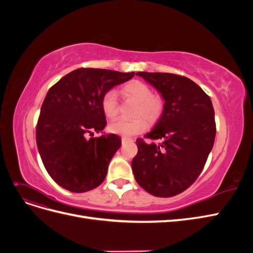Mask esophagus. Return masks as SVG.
Returning a JSON list of instances; mask_svg holds the SVG:
<instances>
[{
	"mask_svg": "<svg viewBox=\"0 0 253 253\" xmlns=\"http://www.w3.org/2000/svg\"><path fill=\"white\" fill-rule=\"evenodd\" d=\"M121 141H122V143H126V142H131V141H133V139L132 138H128V137H122L121 138Z\"/></svg>",
	"mask_w": 253,
	"mask_h": 253,
	"instance_id": "1",
	"label": "esophagus"
}]
</instances>
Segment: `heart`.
Segmentation results:
<instances>
[{
    "label": "heart",
    "mask_w": 253,
    "mask_h": 253,
    "mask_svg": "<svg viewBox=\"0 0 253 253\" xmlns=\"http://www.w3.org/2000/svg\"><path fill=\"white\" fill-rule=\"evenodd\" d=\"M120 94L126 100L136 102L133 110V119H116L109 125V131L129 137L139 134L149 125H154L162 118L166 108L165 98L159 94H153L152 88L139 80H132L120 88ZM101 110L108 118H115L119 112V103L116 91H105L100 100Z\"/></svg>",
    "instance_id": "1"
}]
</instances>
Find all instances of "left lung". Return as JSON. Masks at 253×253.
I'll return each instance as SVG.
<instances>
[{
    "label": "left lung",
    "mask_w": 253,
    "mask_h": 253,
    "mask_svg": "<svg viewBox=\"0 0 253 253\" xmlns=\"http://www.w3.org/2000/svg\"><path fill=\"white\" fill-rule=\"evenodd\" d=\"M137 75L154 86L166 108L152 131L136 140L132 160L136 181L150 194L171 197L187 190L202 173L216 134L210 97L195 82L169 73Z\"/></svg>",
    "instance_id": "8db88e82"
}]
</instances>
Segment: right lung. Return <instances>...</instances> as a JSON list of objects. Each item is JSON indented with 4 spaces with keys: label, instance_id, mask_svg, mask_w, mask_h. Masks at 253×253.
<instances>
[{
    "label": "right lung",
    "instance_id": "right-lung-1",
    "mask_svg": "<svg viewBox=\"0 0 253 253\" xmlns=\"http://www.w3.org/2000/svg\"><path fill=\"white\" fill-rule=\"evenodd\" d=\"M134 75L81 67L49 88L38 119L36 140L45 169L59 186L82 193L101 185L121 145L115 134L94 137L93 132L106 126L101 97Z\"/></svg>",
    "mask_w": 253,
    "mask_h": 253
}]
</instances>
